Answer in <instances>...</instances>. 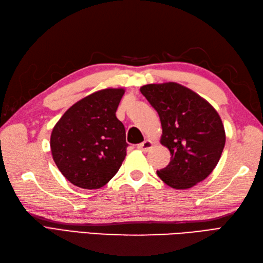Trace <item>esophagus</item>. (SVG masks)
Instances as JSON below:
<instances>
[{
  "mask_svg": "<svg viewBox=\"0 0 263 263\" xmlns=\"http://www.w3.org/2000/svg\"><path fill=\"white\" fill-rule=\"evenodd\" d=\"M153 141H150V140H146V141H143L142 143H140V144H138V149H140L141 152H143V153H147V152H149L150 149L153 148Z\"/></svg>",
  "mask_w": 263,
  "mask_h": 263,
  "instance_id": "1",
  "label": "esophagus"
}]
</instances>
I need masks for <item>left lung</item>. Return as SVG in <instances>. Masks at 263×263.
Instances as JSON below:
<instances>
[{"mask_svg":"<svg viewBox=\"0 0 263 263\" xmlns=\"http://www.w3.org/2000/svg\"><path fill=\"white\" fill-rule=\"evenodd\" d=\"M140 91L159 115L160 143L171 161L157 175L167 185L186 190L210 175L225 147L224 124L204 98L176 82L150 83Z\"/></svg>","mask_w":263,"mask_h":263,"instance_id":"1","label":"left lung"}]
</instances>
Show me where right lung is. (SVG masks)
Listing matches in <instances>:
<instances>
[{
    "instance_id": "obj_1",
    "label": "right lung",
    "mask_w": 263,
    "mask_h": 263,
    "mask_svg": "<svg viewBox=\"0 0 263 263\" xmlns=\"http://www.w3.org/2000/svg\"><path fill=\"white\" fill-rule=\"evenodd\" d=\"M124 92L123 88H106L88 95L53 127V159L73 185L99 189L120 170L127 143L124 125L115 113Z\"/></svg>"
}]
</instances>
